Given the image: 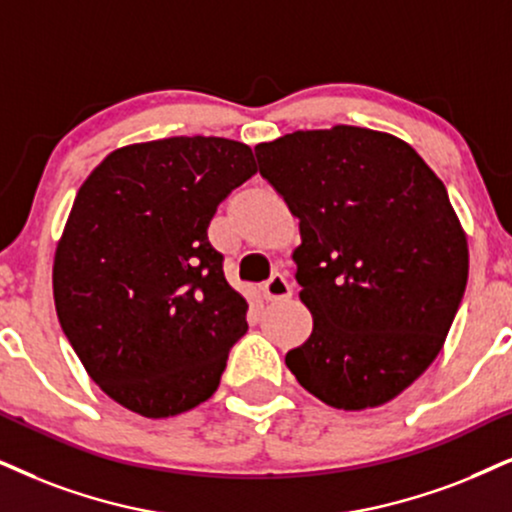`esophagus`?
Instances as JSON below:
<instances>
[{"mask_svg": "<svg viewBox=\"0 0 512 512\" xmlns=\"http://www.w3.org/2000/svg\"><path fill=\"white\" fill-rule=\"evenodd\" d=\"M262 295L267 302H281V300H288V297L293 295V288H290V283L281 274H274L262 286Z\"/></svg>", "mask_w": 512, "mask_h": 512, "instance_id": "obj_1", "label": "esophagus"}]
</instances>
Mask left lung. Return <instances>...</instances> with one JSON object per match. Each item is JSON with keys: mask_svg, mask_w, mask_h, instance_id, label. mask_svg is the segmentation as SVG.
<instances>
[{"mask_svg": "<svg viewBox=\"0 0 512 512\" xmlns=\"http://www.w3.org/2000/svg\"><path fill=\"white\" fill-rule=\"evenodd\" d=\"M300 219L307 342L286 366L333 409L383 406L428 371L468 283V238L442 179L387 132L335 125L257 144Z\"/></svg>", "mask_w": 512, "mask_h": 512, "instance_id": "8db88e82", "label": "left lung"}]
</instances>
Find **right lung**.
Returning a JSON list of instances; mask_svg holds the SVG:
<instances>
[{"instance_id": "1", "label": "right lung", "mask_w": 512, "mask_h": 512, "mask_svg": "<svg viewBox=\"0 0 512 512\" xmlns=\"http://www.w3.org/2000/svg\"><path fill=\"white\" fill-rule=\"evenodd\" d=\"M257 172L222 137L122 146L84 179L54 255V302L89 378L144 418L217 392L248 302L208 241L217 205Z\"/></svg>"}]
</instances>
